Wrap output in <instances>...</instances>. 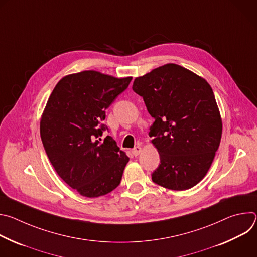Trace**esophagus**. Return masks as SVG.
Listing matches in <instances>:
<instances>
[{
  "label": "esophagus",
  "mask_w": 257,
  "mask_h": 257,
  "mask_svg": "<svg viewBox=\"0 0 257 257\" xmlns=\"http://www.w3.org/2000/svg\"><path fill=\"white\" fill-rule=\"evenodd\" d=\"M141 152H142V148H141V146H135V148L132 150V154H133L134 156H138Z\"/></svg>",
  "instance_id": "esophagus-1"
}]
</instances>
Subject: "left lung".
<instances>
[{"instance_id":"left-lung-1","label":"left lung","mask_w":257,"mask_h":257,"mask_svg":"<svg viewBox=\"0 0 257 257\" xmlns=\"http://www.w3.org/2000/svg\"><path fill=\"white\" fill-rule=\"evenodd\" d=\"M132 89L155 118L150 135L161 164L153 181L176 191L194 187L208 172L222 138L212 88L194 72L169 63L136 77Z\"/></svg>"}]
</instances>
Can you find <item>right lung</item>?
<instances>
[{"mask_svg":"<svg viewBox=\"0 0 257 257\" xmlns=\"http://www.w3.org/2000/svg\"><path fill=\"white\" fill-rule=\"evenodd\" d=\"M131 79L94 70L73 73L57 83L47 101L40 124L45 151L57 174L84 197L116 189L129 162L111 136L99 138L105 129L99 123Z\"/></svg>","mask_w":257,"mask_h":257,"instance_id":"1","label":"right lung"}]
</instances>
